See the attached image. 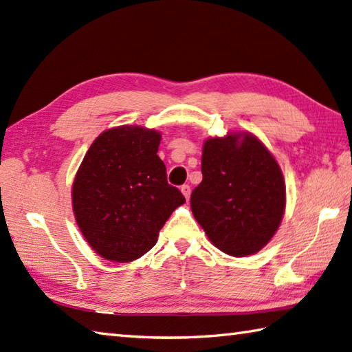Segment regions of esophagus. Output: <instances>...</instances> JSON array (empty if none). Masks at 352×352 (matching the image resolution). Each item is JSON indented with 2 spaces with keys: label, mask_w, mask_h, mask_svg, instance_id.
<instances>
[{
  "label": "esophagus",
  "mask_w": 352,
  "mask_h": 352,
  "mask_svg": "<svg viewBox=\"0 0 352 352\" xmlns=\"http://www.w3.org/2000/svg\"><path fill=\"white\" fill-rule=\"evenodd\" d=\"M182 193H183L186 199H189L190 198V186L189 184L182 186Z\"/></svg>",
  "instance_id": "1"
}]
</instances>
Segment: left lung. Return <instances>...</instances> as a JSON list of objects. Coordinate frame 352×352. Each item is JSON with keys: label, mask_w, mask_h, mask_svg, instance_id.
<instances>
[{"label": "left lung", "mask_w": 352, "mask_h": 352, "mask_svg": "<svg viewBox=\"0 0 352 352\" xmlns=\"http://www.w3.org/2000/svg\"><path fill=\"white\" fill-rule=\"evenodd\" d=\"M201 182L192 213L216 248L248 257L271 242L286 210V183L278 162L250 131L204 140Z\"/></svg>", "instance_id": "1"}]
</instances>
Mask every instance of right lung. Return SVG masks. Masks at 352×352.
I'll return each mask as SVG.
<instances>
[{
	"instance_id": "right-lung-1",
	"label": "right lung",
	"mask_w": 352,
	"mask_h": 352,
	"mask_svg": "<svg viewBox=\"0 0 352 352\" xmlns=\"http://www.w3.org/2000/svg\"><path fill=\"white\" fill-rule=\"evenodd\" d=\"M162 133L140 125L104 130L72 183V210L89 246L102 258L129 263L153 248L164 222L186 203L168 184L157 155Z\"/></svg>"
}]
</instances>
